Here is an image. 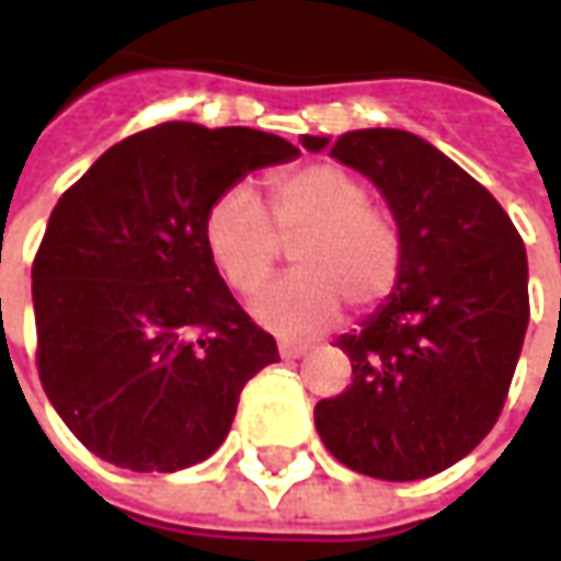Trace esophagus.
<instances>
[{"mask_svg": "<svg viewBox=\"0 0 561 561\" xmlns=\"http://www.w3.org/2000/svg\"><path fill=\"white\" fill-rule=\"evenodd\" d=\"M310 346L307 344H291V341H282L279 344V356L282 359H300Z\"/></svg>", "mask_w": 561, "mask_h": 561, "instance_id": "1", "label": "esophagus"}]
</instances>
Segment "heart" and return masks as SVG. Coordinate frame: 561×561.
<instances>
[{
	"mask_svg": "<svg viewBox=\"0 0 561 561\" xmlns=\"http://www.w3.org/2000/svg\"><path fill=\"white\" fill-rule=\"evenodd\" d=\"M271 215L266 216L265 211ZM294 238L298 270L257 286L251 316L282 337H312L341 316L344 300L368 310L402 273V232L368 205V186L341 165L316 162L270 181L266 208L249 186L217 196L202 224L205 249L232 288H251L278 256V236Z\"/></svg>",
	"mask_w": 561,
	"mask_h": 561,
	"instance_id": "obj_1",
	"label": "heart"
}]
</instances>
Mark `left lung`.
Here are the masks:
<instances>
[{
    "label": "left lung",
    "mask_w": 561,
    "mask_h": 561,
    "mask_svg": "<svg viewBox=\"0 0 561 561\" xmlns=\"http://www.w3.org/2000/svg\"><path fill=\"white\" fill-rule=\"evenodd\" d=\"M380 190L402 232V273L359 331L341 334L353 383L316 405L344 467L414 482L448 470L497 424L528 329V257L479 181L424 137L362 128L300 137Z\"/></svg>",
    "instance_id": "obj_1"
}]
</instances>
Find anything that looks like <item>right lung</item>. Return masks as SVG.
<instances>
[{
  "label": "right lung",
  "mask_w": 561,
  "mask_h": 561,
  "mask_svg": "<svg viewBox=\"0 0 561 561\" xmlns=\"http://www.w3.org/2000/svg\"><path fill=\"white\" fill-rule=\"evenodd\" d=\"M254 128L165 122L119 140L57 199L33 261L42 387L89 451L135 472L202 463L239 392L279 362L205 249V211L297 159Z\"/></svg>",
  "instance_id": "1"
}]
</instances>
